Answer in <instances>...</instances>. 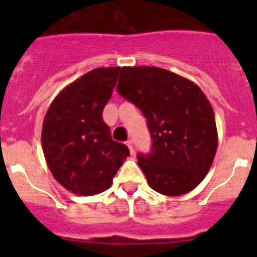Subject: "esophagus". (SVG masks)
I'll use <instances>...</instances> for the list:
<instances>
[{
	"label": "esophagus",
	"instance_id": "34e87169",
	"mask_svg": "<svg viewBox=\"0 0 257 257\" xmlns=\"http://www.w3.org/2000/svg\"><path fill=\"white\" fill-rule=\"evenodd\" d=\"M126 145L128 147V149H130V153L134 154V144L131 140H128V142H126Z\"/></svg>",
	"mask_w": 257,
	"mask_h": 257
}]
</instances>
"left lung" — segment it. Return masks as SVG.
<instances>
[{"label":"left lung","mask_w":257,"mask_h":257,"mask_svg":"<svg viewBox=\"0 0 257 257\" xmlns=\"http://www.w3.org/2000/svg\"><path fill=\"white\" fill-rule=\"evenodd\" d=\"M118 94L147 118L152 152L138 156L149 187L163 196L190 192L207 175L217 149L212 105L190 79L157 67H122Z\"/></svg>","instance_id":"8db88e82"}]
</instances>
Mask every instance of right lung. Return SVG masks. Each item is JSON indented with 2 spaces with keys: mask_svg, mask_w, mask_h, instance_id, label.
<instances>
[{
  "mask_svg": "<svg viewBox=\"0 0 257 257\" xmlns=\"http://www.w3.org/2000/svg\"><path fill=\"white\" fill-rule=\"evenodd\" d=\"M119 67L96 68L64 87L50 104L41 142L52 176L78 196H95L112 185L130 151L112 140L103 109Z\"/></svg>",
  "mask_w": 257,
  "mask_h": 257,
  "instance_id": "add662e5",
  "label": "right lung"
}]
</instances>
